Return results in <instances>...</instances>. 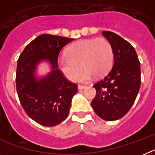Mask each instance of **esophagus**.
I'll return each instance as SVG.
<instances>
[{"label":"esophagus","mask_w":155,"mask_h":155,"mask_svg":"<svg viewBox=\"0 0 155 155\" xmlns=\"http://www.w3.org/2000/svg\"><path fill=\"white\" fill-rule=\"evenodd\" d=\"M86 87H86V86H83V85H79V86H78V90H79V91H81V90H84V89H85Z\"/></svg>","instance_id":"esophagus-1"}]
</instances>
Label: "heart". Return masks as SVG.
Returning a JSON list of instances; mask_svg holds the SVG:
<instances>
[{
	"label": "heart",
	"mask_w": 155,
	"mask_h": 155,
	"mask_svg": "<svg viewBox=\"0 0 155 155\" xmlns=\"http://www.w3.org/2000/svg\"><path fill=\"white\" fill-rule=\"evenodd\" d=\"M66 57L58 60V65L63 75L74 81L84 68L76 81L88 83L96 75L102 77L110 71L114 63V50L106 38L83 39L67 48Z\"/></svg>",
	"instance_id": "obj_1"
}]
</instances>
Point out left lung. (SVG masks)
Returning <instances> with one entry per match:
<instances>
[{"instance_id":"8db88e82","label":"left lung","mask_w":155,"mask_h":155,"mask_svg":"<svg viewBox=\"0 0 155 155\" xmlns=\"http://www.w3.org/2000/svg\"><path fill=\"white\" fill-rule=\"evenodd\" d=\"M114 50L111 70L94 85L96 96L91 102L95 114L108 121L123 117L133 105L141 84L140 63L131 44L110 31L102 32Z\"/></svg>"}]
</instances>
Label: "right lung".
I'll return each mask as SVG.
<instances>
[{"label": "right lung", "instance_id": "right-lung-1", "mask_svg": "<svg viewBox=\"0 0 155 155\" xmlns=\"http://www.w3.org/2000/svg\"><path fill=\"white\" fill-rule=\"evenodd\" d=\"M73 40L43 34L26 46L18 60L15 83L19 102L26 114L41 125H58L69 114L77 85L58 69V58L62 48ZM42 62L51 71L38 76L37 67Z\"/></svg>", "mask_w": 155, "mask_h": 155}]
</instances>
